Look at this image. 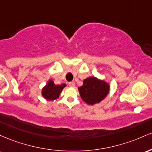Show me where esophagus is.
Masks as SVG:
<instances>
[{
	"label": "esophagus",
	"mask_w": 152,
	"mask_h": 152,
	"mask_svg": "<svg viewBox=\"0 0 152 152\" xmlns=\"http://www.w3.org/2000/svg\"><path fill=\"white\" fill-rule=\"evenodd\" d=\"M69 86L70 87L75 86V82H70V83H69Z\"/></svg>",
	"instance_id": "esophagus-1"
}]
</instances>
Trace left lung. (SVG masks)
Segmentation results:
<instances>
[{
    "mask_svg": "<svg viewBox=\"0 0 152 152\" xmlns=\"http://www.w3.org/2000/svg\"><path fill=\"white\" fill-rule=\"evenodd\" d=\"M110 85L105 80L90 77L83 80V85L78 88L82 100L89 105L101 102L107 96Z\"/></svg>",
    "mask_w": 152,
    "mask_h": 152,
    "instance_id": "left-lung-1",
    "label": "left lung"
}]
</instances>
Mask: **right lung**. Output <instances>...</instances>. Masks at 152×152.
<instances>
[{
    "label": "right lung",
    "instance_id": "obj_1",
    "mask_svg": "<svg viewBox=\"0 0 152 152\" xmlns=\"http://www.w3.org/2000/svg\"><path fill=\"white\" fill-rule=\"evenodd\" d=\"M64 87H66L64 83L62 85H55L52 80H49L47 84L42 88V95L49 101L57 100Z\"/></svg>",
    "mask_w": 152,
    "mask_h": 152
}]
</instances>
